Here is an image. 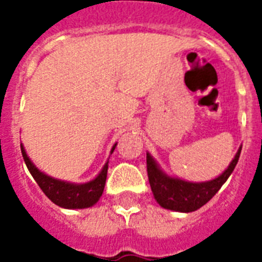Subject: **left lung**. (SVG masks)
<instances>
[{
    "instance_id": "left-lung-1",
    "label": "left lung",
    "mask_w": 262,
    "mask_h": 262,
    "mask_svg": "<svg viewBox=\"0 0 262 262\" xmlns=\"http://www.w3.org/2000/svg\"><path fill=\"white\" fill-rule=\"evenodd\" d=\"M241 149L236 152L235 158L232 159L228 168L217 178L208 181V182L193 183L186 182L182 179L171 178L164 172L160 171L155 160L147 154V171L149 185L155 200L166 209L177 212H193L199 209L209 201L213 195L223 186V183L234 171L238 159H239Z\"/></svg>"
}]
</instances>
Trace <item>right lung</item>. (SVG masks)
Masks as SVG:
<instances>
[{"instance_id": "obj_1", "label": "right lung", "mask_w": 262, "mask_h": 262, "mask_svg": "<svg viewBox=\"0 0 262 262\" xmlns=\"http://www.w3.org/2000/svg\"><path fill=\"white\" fill-rule=\"evenodd\" d=\"M115 145L111 149V154L115 149ZM20 147H21L23 159L26 162L27 168L30 170L31 175L34 177V179L36 181L39 187L42 189L43 193L53 203L57 204L58 207L69 208V209H79V208L92 207L94 204L98 203L103 190H104V185H106L108 162L104 164V167L100 171V174L94 181L81 183V185H76V183L63 182V181H59V179L51 178V177H47L46 174L39 171L38 168L32 164L30 158L27 156L23 145H20Z\"/></svg>"}]
</instances>
